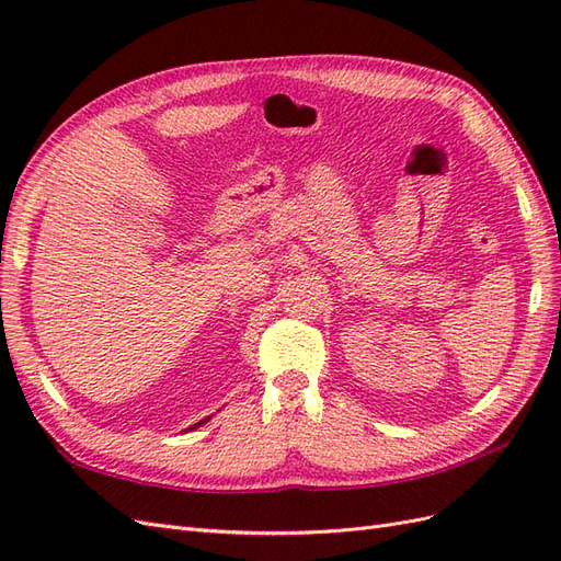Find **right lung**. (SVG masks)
<instances>
[{"label":"right lung","mask_w":561,"mask_h":561,"mask_svg":"<svg viewBox=\"0 0 561 561\" xmlns=\"http://www.w3.org/2000/svg\"><path fill=\"white\" fill-rule=\"evenodd\" d=\"M206 421H210V416H208V419H203V421H198V423H194V426H190L186 431H196V428H198V426H203V423H206Z\"/></svg>","instance_id":"1"}]
</instances>
